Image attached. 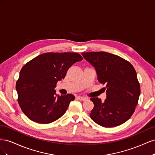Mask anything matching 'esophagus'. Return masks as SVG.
I'll return each instance as SVG.
<instances>
[{
  "instance_id": "34e87169",
  "label": "esophagus",
  "mask_w": 155,
  "mask_h": 155,
  "mask_svg": "<svg viewBox=\"0 0 155 155\" xmlns=\"http://www.w3.org/2000/svg\"><path fill=\"white\" fill-rule=\"evenodd\" d=\"M78 99L79 100H81V101H85V100H87V97H82V96H78Z\"/></svg>"
}]
</instances>
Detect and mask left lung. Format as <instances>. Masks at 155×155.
<instances>
[{
  "mask_svg": "<svg viewBox=\"0 0 155 155\" xmlns=\"http://www.w3.org/2000/svg\"><path fill=\"white\" fill-rule=\"evenodd\" d=\"M95 68L100 83L105 84L107 98L104 102L92 97L91 119L104 127H113L127 121L135 110L140 86L133 66L119 56L105 51L81 54Z\"/></svg>",
  "mask_w": 155,
  "mask_h": 155,
  "instance_id": "1",
  "label": "left lung"
}]
</instances>
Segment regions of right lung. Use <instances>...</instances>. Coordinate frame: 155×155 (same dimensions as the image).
<instances>
[{
  "label": "right lung",
  "instance_id": "obj_1",
  "mask_svg": "<svg viewBox=\"0 0 155 155\" xmlns=\"http://www.w3.org/2000/svg\"><path fill=\"white\" fill-rule=\"evenodd\" d=\"M83 59L72 52L45 53L22 68L16 83L18 103L30 120L39 124H50L67 111L74 95H59L56 83L65 78L68 69Z\"/></svg>",
  "mask_w": 155,
  "mask_h": 155
}]
</instances>
